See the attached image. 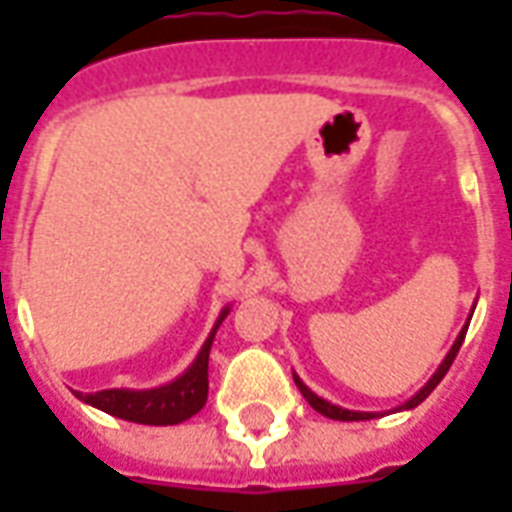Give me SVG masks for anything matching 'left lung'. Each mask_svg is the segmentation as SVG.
<instances>
[{"label":"left lung","mask_w":512,"mask_h":512,"mask_svg":"<svg viewBox=\"0 0 512 512\" xmlns=\"http://www.w3.org/2000/svg\"><path fill=\"white\" fill-rule=\"evenodd\" d=\"M472 312H474V310H472ZM469 321H472V315H469ZM469 321H466V326H463V329H461V334H458V337H455V343H452V348H450V351H447V356H444V359H441L439 370H436V373H433V376L428 378V384L422 386V389H419L417 395H411V397H408L406 403H400V406H397L395 411H408V408H417L419 403H422V400H425V397H428L430 392H433V389H436V386H439L441 378L447 376V370H450L452 359H455V356H458V351H461L463 337H466V329H469ZM293 381H296V386H299V392H301V395L307 397V403H310V406L315 408V411H318V414H323V417H329V419H340V422H359V419H376V417H381V414H378V411H351V408L334 406V403H329V400H323V397L315 395V392H312L310 386L304 384V381H301V378L296 376V373H293Z\"/></svg>","instance_id":"1"}]
</instances>
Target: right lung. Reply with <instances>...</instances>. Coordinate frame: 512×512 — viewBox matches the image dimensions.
I'll use <instances>...</instances> for the list:
<instances>
[{
    "label": "right lung",
    "instance_id": "right-lung-1",
    "mask_svg": "<svg viewBox=\"0 0 512 512\" xmlns=\"http://www.w3.org/2000/svg\"><path fill=\"white\" fill-rule=\"evenodd\" d=\"M230 307L219 312V318L213 323L208 340L202 343L200 354L191 362L175 381H169L156 389H101V392H76L79 400L87 406L101 408L112 417L139 422V425H178L194 417L205 400H208V356H211L213 337L216 329L222 326Z\"/></svg>",
    "mask_w": 512,
    "mask_h": 512
}]
</instances>
